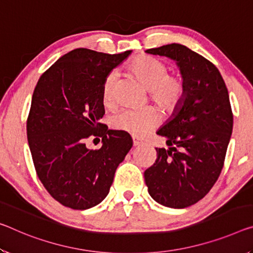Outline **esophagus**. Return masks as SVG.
<instances>
[{
	"instance_id": "34e87169",
	"label": "esophagus",
	"mask_w": 253,
	"mask_h": 253,
	"mask_svg": "<svg viewBox=\"0 0 253 253\" xmlns=\"http://www.w3.org/2000/svg\"><path fill=\"white\" fill-rule=\"evenodd\" d=\"M133 145L134 146H141V145H143V142L138 141V139H136V138H133Z\"/></svg>"
}]
</instances>
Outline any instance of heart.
<instances>
[{"instance_id":"b5f03b06","label":"heart","mask_w":253,"mask_h":253,"mask_svg":"<svg viewBox=\"0 0 253 253\" xmlns=\"http://www.w3.org/2000/svg\"><path fill=\"white\" fill-rule=\"evenodd\" d=\"M128 72L134 75L150 92L156 106L167 112L174 111L181 105L186 93V84L180 74H169L166 64L147 56H141L129 63ZM102 102L106 107L115 103V75L110 74L102 85ZM160 122V115L153 108L141 111L126 110L112 119L116 129L143 137Z\"/></svg>"}]
</instances>
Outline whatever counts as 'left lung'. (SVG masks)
Masks as SVG:
<instances>
[{
  "instance_id": "obj_1",
  "label": "left lung",
  "mask_w": 253,
  "mask_h": 253,
  "mask_svg": "<svg viewBox=\"0 0 253 253\" xmlns=\"http://www.w3.org/2000/svg\"><path fill=\"white\" fill-rule=\"evenodd\" d=\"M146 53L175 62L186 93L158 130L169 148H155V163L144 178L155 202L184 208L205 197L223 169L233 129L230 97L217 67L188 47L170 43Z\"/></svg>"
}]
</instances>
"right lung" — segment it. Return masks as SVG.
<instances>
[{"label": "right lung", "instance_id": "obj_1", "mask_svg": "<svg viewBox=\"0 0 253 253\" xmlns=\"http://www.w3.org/2000/svg\"><path fill=\"white\" fill-rule=\"evenodd\" d=\"M130 53L71 50L35 87L27 119L35 169L51 197L72 210H87L107 197L119 163L133 146L126 131L99 123L105 114V80ZM90 137H102L99 150L86 147Z\"/></svg>", "mask_w": 253, "mask_h": 253}]
</instances>
